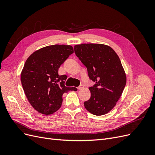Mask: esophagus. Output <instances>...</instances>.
<instances>
[{"mask_svg":"<svg viewBox=\"0 0 155 155\" xmlns=\"http://www.w3.org/2000/svg\"><path fill=\"white\" fill-rule=\"evenodd\" d=\"M83 88H84V85H81L80 86H79L78 87V90H81V89H82Z\"/></svg>","mask_w":155,"mask_h":155,"instance_id":"1","label":"esophagus"}]
</instances>
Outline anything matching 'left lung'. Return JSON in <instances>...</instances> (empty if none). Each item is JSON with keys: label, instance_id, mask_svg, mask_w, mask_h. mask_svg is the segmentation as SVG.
<instances>
[{"label": "left lung", "instance_id": "8db88e82", "mask_svg": "<svg viewBox=\"0 0 155 155\" xmlns=\"http://www.w3.org/2000/svg\"><path fill=\"white\" fill-rule=\"evenodd\" d=\"M74 51L87 67L89 78L96 82L89 88L91 96L84 106L94 115L107 114L116 105L126 85V74L118 55L103 44L77 45Z\"/></svg>", "mask_w": 155, "mask_h": 155}]
</instances>
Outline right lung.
Returning <instances> with one entry per match:
<instances>
[{"label": "right lung", "mask_w": 155, "mask_h": 155, "mask_svg": "<svg viewBox=\"0 0 155 155\" xmlns=\"http://www.w3.org/2000/svg\"><path fill=\"white\" fill-rule=\"evenodd\" d=\"M72 53L70 45H50L35 51L26 61L21 74L22 88L31 105L40 113H54L62 105L64 92L78 91L65 86L67 76L58 74L61 65Z\"/></svg>", "instance_id": "1"}]
</instances>
